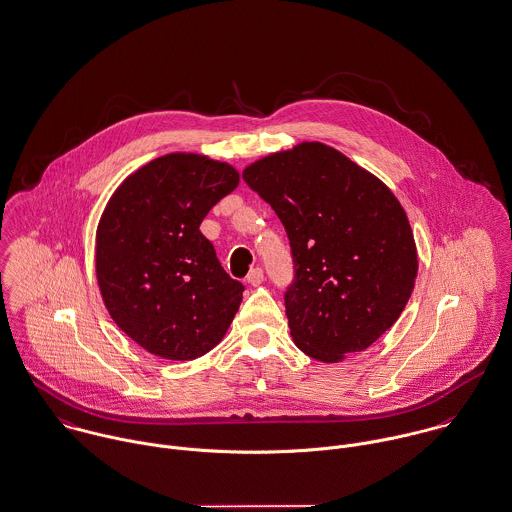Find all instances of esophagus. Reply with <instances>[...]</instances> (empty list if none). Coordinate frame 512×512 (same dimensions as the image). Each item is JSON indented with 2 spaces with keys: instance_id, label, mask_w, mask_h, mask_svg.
I'll return each instance as SVG.
<instances>
[{
  "instance_id": "1",
  "label": "esophagus",
  "mask_w": 512,
  "mask_h": 512,
  "mask_svg": "<svg viewBox=\"0 0 512 512\" xmlns=\"http://www.w3.org/2000/svg\"><path fill=\"white\" fill-rule=\"evenodd\" d=\"M247 283H249V285H253V287L261 285V283H263V269H261V267L251 269V271H249V275H247Z\"/></svg>"
}]
</instances>
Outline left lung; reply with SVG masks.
<instances>
[{"label": "left lung", "instance_id": "1", "mask_svg": "<svg viewBox=\"0 0 512 512\" xmlns=\"http://www.w3.org/2000/svg\"><path fill=\"white\" fill-rule=\"evenodd\" d=\"M243 180L289 237L295 279L285 308L295 344L326 364L372 346L400 318L417 277L413 233L396 196L320 142L261 158Z\"/></svg>", "mask_w": 512, "mask_h": 512}]
</instances>
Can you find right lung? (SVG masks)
Returning <instances> with one entry per match:
<instances>
[{"label":"right lung","mask_w":512,"mask_h":512,"mask_svg":"<svg viewBox=\"0 0 512 512\" xmlns=\"http://www.w3.org/2000/svg\"><path fill=\"white\" fill-rule=\"evenodd\" d=\"M239 184L233 166L166 154L130 174L97 229V279L118 328L154 356L194 360L225 336L245 287L200 231Z\"/></svg>","instance_id":"obj_1"}]
</instances>
